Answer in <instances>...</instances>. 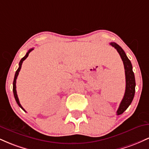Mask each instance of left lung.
Here are the masks:
<instances>
[{"instance_id":"obj_1","label":"left lung","mask_w":149,"mask_h":149,"mask_svg":"<svg viewBox=\"0 0 149 149\" xmlns=\"http://www.w3.org/2000/svg\"><path fill=\"white\" fill-rule=\"evenodd\" d=\"M110 45L114 47L117 49L118 52L119 53L121 59L123 61L125 73V81H126V87L125 92L122 101H121L120 104L118 109L117 111V115H120L123 113L128 107L130 105L132 102L133 98H134L135 93V78L134 72L132 71V66L131 61L128 59L125 52H124L123 49L120 46H119L116 42H110Z\"/></svg>"}]
</instances>
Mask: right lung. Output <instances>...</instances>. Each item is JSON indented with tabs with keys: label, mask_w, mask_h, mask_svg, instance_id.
<instances>
[{
	"label": "right lung",
	"mask_w": 149,
	"mask_h": 149,
	"mask_svg": "<svg viewBox=\"0 0 149 149\" xmlns=\"http://www.w3.org/2000/svg\"><path fill=\"white\" fill-rule=\"evenodd\" d=\"M33 48L30 49L29 50L28 52H27L26 54V55L24 56V57L22 58V59H21V60H20L19 64V68H18V69L17 70L16 73H15V78H14V81H13V94H14L15 99V100H16L17 103V104L19 105V107L21 108V109H23V110L25 112H26V111L24 110V108L22 107V105H21V104H20V103H19V99H18V97H17V90H16V80H17V76H18V75H19V72L20 69H21V68H22V63H23V61H24L26 59L27 57H28V56H29V53H30L31 52V51L33 50Z\"/></svg>",
	"instance_id": "right-lung-1"
}]
</instances>
